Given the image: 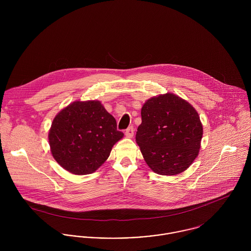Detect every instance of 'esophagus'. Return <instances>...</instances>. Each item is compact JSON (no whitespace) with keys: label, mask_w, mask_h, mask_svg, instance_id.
I'll return each mask as SVG.
<instances>
[{"label":"esophagus","mask_w":251,"mask_h":251,"mask_svg":"<svg viewBox=\"0 0 251 251\" xmlns=\"http://www.w3.org/2000/svg\"><path fill=\"white\" fill-rule=\"evenodd\" d=\"M133 134H134V128H133L132 126L126 129V135L128 138H131V137L133 136Z\"/></svg>","instance_id":"1"}]
</instances>
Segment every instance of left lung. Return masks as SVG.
I'll use <instances>...</instances> for the list:
<instances>
[{
	"instance_id": "obj_1",
	"label": "left lung",
	"mask_w": 251,
	"mask_h": 251,
	"mask_svg": "<svg viewBox=\"0 0 251 251\" xmlns=\"http://www.w3.org/2000/svg\"><path fill=\"white\" fill-rule=\"evenodd\" d=\"M136 142L149 167L159 175L186 170L199 152L203 127L196 110L173 94L147 100Z\"/></svg>"
}]
</instances>
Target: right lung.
<instances>
[{"mask_svg": "<svg viewBox=\"0 0 251 251\" xmlns=\"http://www.w3.org/2000/svg\"><path fill=\"white\" fill-rule=\"evenodd\" d=\"M124 133L100 101H75L53 120L49 145L56 161L75 175H87L101 166Z\"/></svg>", "mask_w": 251, "mask_h": 251, "instance_id": "1", "label": "right lung"}]
</instances>
